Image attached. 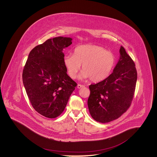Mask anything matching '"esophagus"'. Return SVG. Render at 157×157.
<instances>
[{
  "mask_svg": "<svg viewBox=\"0 0 157 157\" xmlns=\"http://www.w3.org/2000/svg\"><path fill=\"white\" fill-rule=\"evenodd\" d=\"M84 86H85L84 85H81V84H78V85H77V88H78V89H80V88H83Z\"/></svg>",
  "mask_w": 157,
  "mask_h": 157,
  "instance_id": "esophagus-1",
  "label": "esophagus"
}]
</instances>
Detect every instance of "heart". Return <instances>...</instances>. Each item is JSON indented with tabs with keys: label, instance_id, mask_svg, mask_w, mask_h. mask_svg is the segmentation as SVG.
Wrapping results in <instances>:
<instances>
[{
	"label": "heart",
	"instance_id": "1",
	"mask_svg": "<svg viewBox=\"0 0 157 157\" xmlns=\"http://www.w3.org/2000/svg\"><path fill=\"white\" fill-rule=\"evenodd\" d=\"M63 63L71 78L76 77L82 64L79 78H90L91 81L98 82L110 74L115 63V57L113 53L101 46L86 44L76 47L74 55L66 54Z\"/></svg>",
	"mask_w": 157,
	"mask_h": 157
}]
</instances>
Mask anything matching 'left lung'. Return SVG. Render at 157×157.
Segmentation results:
<instances>
[{
	"label": "left lung",
	"instance_id": "1",
	"mask_svg": "<svg viewBox=\"0 0 157 157\" xmlns=\"http://www.w3.org/2000/svg\"><path fill=\"white\" fill-rule=\"evenodd\" d=\"M113 72L104 80L90 85L88 106L91 117L106 123L120 117L130 106L134 95L137 72L133 60L123 46Z\"/></svg>",
	"mask_w": 157,
	"mask_h": 157
}]
</instances>
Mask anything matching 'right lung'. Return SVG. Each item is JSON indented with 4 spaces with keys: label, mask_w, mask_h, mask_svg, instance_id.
Returning <instances> with one entry per match:
<instances>
[{
    "label": "right lung",
    "mask_w": 157,
    "mask_h": 157,
    "mask_svg": "<svg viewBox=\"0 0 157 157\" xmlns=\"http://www.w3.org/2000/svg\"><path fill=\"white\" fill-rule=\"evenodd\" d=\"M71 37H54L30 51L23 70V85L33 108L55 118L64 111L76 83L68 75L63 49L72 44Z\"/></svg>",
    "instance_id": "add662e5"
}]
</instances>
